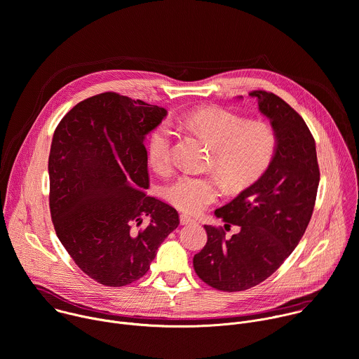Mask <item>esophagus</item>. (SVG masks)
Here are the masks:
<instances>
[{"mask_svg":"<svg viewBox=\"0 0 359 359\" xmlns=\"http://www.w3.org/2000/svg\"><path fill=\"white\" fill-rule=\"evenodd\" d=\"M180 222H182L183 225H187V224L196 222V219H194V218H191V217H190V215H187V214H180Z\"/></svg>","mask_w":359,"mask_h":359,"instance_id":"34e87169","label":"esophagus"}]
</instances>
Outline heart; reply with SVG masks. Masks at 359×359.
Returning <instances> with one entry per match:
<instances>
[{"instance_id":"1","label":"heart","mask_w":359,"mask_h":359,"mask_svg":"<svg viewBox=\"0 0 359 359\" xmlns=\"http://www.w3.org/2000/svg\"><path fill=\"white\" fill-rule=\"evenodd\" d=\"M180 124L210 145V166L231 190L254 180L268 166L276 148V135L269 124L245 121L221 108L191 111ZM173 138L175 133L166 123L155 127L148 137V159L158 172H166L172 165ZM219 193L218 182L210 176L182 175L165 186L166 200L193 214L217 201Z\"/></svg>"}]
</instances>
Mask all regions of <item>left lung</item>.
Returning a JSON list of instances; mask_svg holds the SVG:
<instances>
[{
  "label": "left lung",
  "mask_w": 359,
  "mask_h": 359,
  "mask_svg": "<svg viewBox=\"0 0 359 359\" xmlns=\"http://www.w3.org/2000/svg\"><path fill=\"white\" fill-rule=\"evenodd\" d=\"M250 95L276 135L273 156L252 184L214 211L226 229L236 224L241 231L228 238L223 228L204 225L207 244L193 258L198 278L222 292L251 289L276 272L302 240L320 182L316 142L304 119L273 93Z\"/></svg>",
  "instance_id": "8db88e82"
}]
</instances>
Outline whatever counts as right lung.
Listing matches in <instances>:
<instances>
[{"label": "right lung", "mask_w": 359, "mask_h": 359, "mask_svg": "<svg viewBox=\"0 0 359 359\" xmlns=\"http://www.w3.org/2000/svg\"><path fill=\"white\" fill-rule=\"evenodd\" d=\"M168 111L116 93L74 105L49 155V205L56 235L91 279L119 287L142 278L177 211L151 196L147 135ZM144 216L150 221L141 227Z\"/></svg>", "instance_id": "1"}]
</instances>
